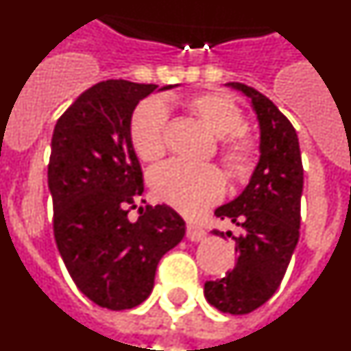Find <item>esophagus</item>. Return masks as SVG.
I'll return each instance as SVG.
<instances>
[{
    "mask_svg": "<svg viewBox=\"0 0 351 351\" xmlns=\"http://www.w3.org/2000/svg\"><path fill=\"white\" fill-rule=\"evenodd\" d=\"M186 235H188V239H190L191 243H200V241H204V239H206V232L195 225H188Z\"/></svg>",
    "mask_w": 351,
    "mask_h": 351,
    "instance_id": "obj_1",
    "label": "esophagus"
}]
</instances>
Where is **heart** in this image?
I'll return each instance as SVG.
<instances>
[{
	"label": "heart",
	"instance_id": "heart-1",
	"mask_svg": "<svg viewBox=\"0 0 351 351\" xmlns=\"http://www.w3.org/2000/svg\"><path fill=\"white\" fill-rule=\"evenodd\" d=\"M186 107L214 137L221 138L219 153L232 176H247L255 163V145L241 133L244 117L234 100L221 93H202L191 96ZM167 116L165 104L158 100L145 101L133 114L130 138L142 160L154 161L165 153ZM151 184L158 198L186 216L200 214L218 202L225 191V179L216 167L184 161L161 165L153 172Z\"/></svg>",
	"mask_w": 351,
	"mask_h": 351
}]
</instances>
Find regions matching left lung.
Returning <instances> with one entry per match:
<instances>
[{
  "instance_id": "obj_1",
  "label": "left lung",
  "mask_w": 351,
  "mask_h": 351,
  "mask_svg": "<svg viewBox=\"0 0 351 351\" xmlns=\"http://www.w3.org/2000/svg\"><path fill=\"white\" fill-rule=\"evenodd\" d=\"M225 86L246 96L256 114L260 158L241 195L214 210L241 228L237 237L226 232L237 263L221 280L207 281L204 295L218 311L246 315L274 295L299 243L304 170L297 132L280 108L246 84Z\"/></svg>"
}]
</instances>
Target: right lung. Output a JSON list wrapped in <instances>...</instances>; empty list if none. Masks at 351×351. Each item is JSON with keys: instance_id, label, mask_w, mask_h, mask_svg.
<instances>
[{"instance_id": "obj_1", "label": "right lung", "mask_w": 351, "mask_h": 351, "mask_svg": "<svg viewBox=\"0 0 351 351\" xmlns=\"http://www.w3.org/2000/svg\"><path fill=\"white\" fill-rule=\"evenodd\" d=\"M178 86L100 82L56 123L47 172L56 244L77 288L101 308L144 302L160 260L186 234L184 219L167 204L141 207L137 221L128 218L144 193L130 138L133 110L151 93Z\"/></svg>"}]
</instances>
